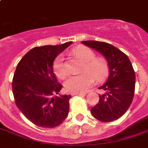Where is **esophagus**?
<instances>
[{
    "mask_svg": "<svg viewBox=\"0 0 148 148\" xmlns=\"http://www.w3.org/2000/svg\"><path fill=\"white\" fill-rule=\"evenodd\" d=\"M87 92H84V93H81V92H73L71 93V95L72 96H74V95H86Z\"/></svg>",
    "mask_w": 148,
    "mask_h": 148,
    "instance_id": "esophagus-1",
    "label": "esophagus"
}]
</instances>
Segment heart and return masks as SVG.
Returning a JSON list of instances; mask_svg holds the SVG:
<instances>
[{
  "instance_id": "obj_1",
  "label": "heart",
  "mask_w": 148,
  "mask_h": 148,
  "mask_svg": "<svg viewBox=\"0 0 148 148\" xmlns=\"http://www.w3.org/2000/svg\"><path fill=\"white\" fill-rule=\"evenodd\" d=\"M74 53L84 63L82 71L85 72L68 77L64 82L66 90L71 92H85L94 83V77L98 82L103 81L107 77L109 72L108 62L103 58H96V54L92 50L86 47H77L74 51ZM53 69L59 78L64 79L67 76V69L62 54L56 58Z\"/></svg>"
}]
</instances>
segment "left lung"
Masks as SVG:
<instances>
[{"mask_svg": "<svg viewBox=\"0 0 148 148\" xmlns=\"http://www.w3.org/2000/svg\"><path fill=\"white\" fill-rule=\"evenodd\" d=\"M105 58L109 67V76L99 89L98 103L91 108L94 117L102 122L118 119L126 112L133 101L135 89V72L127 56L114 46L102 41H81Z\"/></svg>", "mask_w": 148, "mask_h": 148, "instance_id": "left-lung-1", "label": "left lung"}]
</instances>
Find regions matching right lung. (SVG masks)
<instances>
[{"mask_svg":"<svg viewBox=\"0 0 148 148\" xmlns=\"http://www.w3.org/2000/svg\"><path fill=\"white\" fill-rule=\"evenodd\" d=\"M72 42L34 47L20 60L12 81L16 105L33 124L52 128L68 115L71 95H60L62 85L53 73V60Z\"/></svg>","mask_w":148,"mask_h":148,"instance_id":"1","label":"right lung"}]
</instances>
